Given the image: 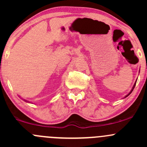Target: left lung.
<instances>
[{"label":"left lung","instance_id":"left-lung-1","mask_svg":"<svg viewBox=\"0 0 147 147\" xmlns=\"http://www.w3.org/2000/svg\"><path fill=\"white\" fill-rule=\"evenodd\" d=\"M137 80H136V82H137ZM136 82H135V84H134V86H133V87H132V90H131V91H130V92H129L128 93V94H127V95H126L125 96V97H127V96H128L129 95V94H131V92H132V90H133V89H134V88H135V85H136Z\"/></svg>","mask_w":147,"mask_h":147}]
</instances>
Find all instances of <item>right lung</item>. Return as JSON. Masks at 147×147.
<instances>
[{
    "label": "right lung",
    "mask_w": 147,
    "mask_h": 147,
    "mask_svg": "<svg viewBox=\"0 0 147 147\" xmlns=\"http://www.w3.org/2000/svg\"><path fill=\"white\" fill-rule=\"evenodd\" d=\"M24 101H26V100H24Z\"/></svg>",
    "instance_id": "obj_1"
}]
</instances>
